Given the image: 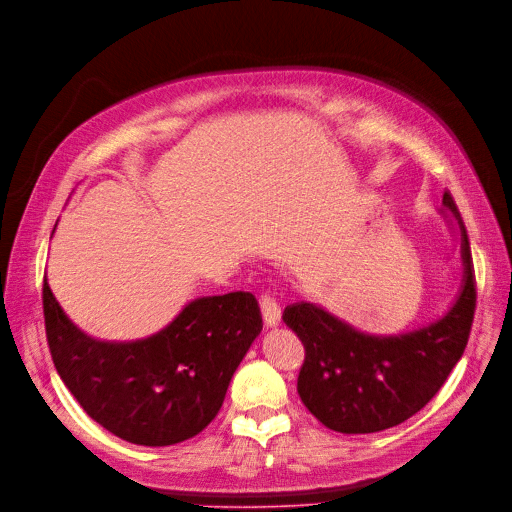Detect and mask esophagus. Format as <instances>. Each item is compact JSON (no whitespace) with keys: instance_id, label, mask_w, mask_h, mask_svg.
<instances>
[{"instance_id":"34e87169","label":"esophagus","mask_w":512,"mask_h":512,"mask_svg":"<svg viewBox=\"0 0 512 512\" xmlns=\"http://www.w3.org/2000/svg\"><path fill=\"white\" fill-rule=\"evenodd\" d=\"M259 306H261V316H263V323H266V327H278L280 325V306L276 304V299L270 295H261Z\"/></svg>"}]
</instances>
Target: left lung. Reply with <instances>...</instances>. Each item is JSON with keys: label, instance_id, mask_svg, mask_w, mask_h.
Listing matches in <instances>:
<instances>
[{"label": "left lung", "instance_id": "obj_1", "mask_svg": "<svg viewBox=\"0 0 512 512\" xmlns=\"http://www.w3.org/2000/svg\"><path fill=\"white\" fill-rule=\"evenodd\" d=\"M443 204L460 227L462 285L447 314L399 335H369L316 304L297 301L282 320L306 348L297 392L318 422L344 434L380 432L409 420L462 358L475 318L477 289L470 242L451 194Z\"/></svg>", "mask_w": 512, "mask_h": 512}]
</instances>
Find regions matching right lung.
<instances>
[{"label": "right lung", "mask_w": 512, "mask_h": 512, "mask_svg": "<svg viewBox=\"0 0 512 512\" xmlns=\"http://www.w3.org/2000/svg\"><path fill=\"white\" fill-rule=\"evenodd\" d=\"M44 318L54 367L82 409L147 447L187 441L215 420L263 327L255 295L236 291L189 301L156 335L101 342L71 323L46 278Z\"/></svg>", "instance_id": "obj_1"}]
</instances>
